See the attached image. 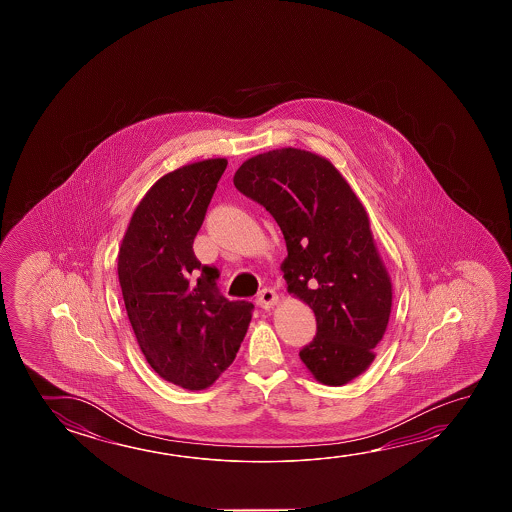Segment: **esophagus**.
<instances>
[{
	"mask_svg": "<svg viewBox=\"0 0 512 512\" xmlns=\"http://www.w3.org/2000/svg\"><path fill=\"white\" fill-rule=\"evenodd\" d=\"M255 303L259 305L260 309L269 310L271 307H273V305H277L278 294L275 293L273 289H262V291L257 294Z\"/></svg>",
	"mask_w": 512,
	"mask_h": 512,
	"instance_id": "34e87169",
	"label": "esophagus"
}]
</instances>
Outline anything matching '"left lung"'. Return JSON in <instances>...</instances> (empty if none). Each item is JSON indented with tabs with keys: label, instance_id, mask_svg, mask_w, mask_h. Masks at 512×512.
<instances>
[{
	"label": "left lung",
	"instance_id": "8db88e82",
	"mask_svg": "<svg viewBox=\"0 0 512 512\" xmlns=\"http://www.w3.org/2000/svg\"><path fill=\"white\" fill-rule=\"evenodd\" d=\"M234 185L277 221L287 291L316 316V337L300 352L305 368L325 386L348 384L375 361L393 307L368 212L330 160L298 148L246 160Z\"/></svg>",
	"mask_w": 512,
	"mask_h": 512
}]
</instances>
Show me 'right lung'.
Here are the masks:
<instances>
[{"instance_id": "obj_1", "label": "right lung", "mask_w": 512, "mask_h": 512, "mask_svg": "<svg viewBox=\"0 0 512 512\" xmlns=\"http://www.w3.org/2000/svg\"><path fill=\"white\" fill-rule=\"evenodd\" d=\"M227 159L200 160L151 185L119 248L118 277L137 343L155 373L202 391L234 362L252 321L250 302L219 294V271L203 266L194 237Z\"/></svg>"}]
</instances>
